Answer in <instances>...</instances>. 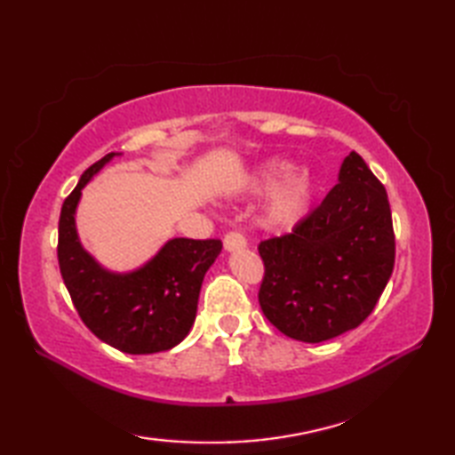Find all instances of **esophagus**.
I'll use <instances>...</instances> for the list:
<instances>
[{
	"label": "esophagus",
	"mask_w": 455,
	"mask_h": 455,
	"mask_svg": "<svg viewBox=\"0 0 455 455\" xmlns=\"http://www.w3.org/2000/svg\"><path fill=\"white\" fill-rule=\"evenodd\" d=\"M222 244H225L227 252H236V250L246 248V238L240 233H228V235H225Z\"/></svg>",
	"instance_id": "obj_1"
}]
</instances>
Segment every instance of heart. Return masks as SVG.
<instances>
[{
  "label": "heart",
  "instance_id": "obj_1",
  "mask_svg": "<svg viewBox=\"0 0 455 455\" xmlns=\"http://www.w3.org/2000/svg\"><path fill=\"white\" fill-rule=\"evenodd\" d=\"M252 189L274 191L264 211V222L272 228H285L305 217L315 199L316 181L308 170L295 172L293 164L269 160L256 172Z\"/></svg>",
  "mask_w": 455,
  "mask_h": 455
}]
</instances>
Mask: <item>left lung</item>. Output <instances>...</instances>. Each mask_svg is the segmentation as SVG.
<instances>
[{"label":"left lung","mask_w":455,"mask_h":455,"mask_svg":"<svg viewBox=\"0 0 455 455\" xmlns=\"http://www.w3.org/2000/svg\"><path fill=\"white\" fill-rule=\"evenodd\" d=\"M258 250L266 267L258 299L267 321L293 340H331L370 316L393 274L387 191L350 152L321 205Z\"/></svg>","instance_id":"left-lung-1"}]
</instances>
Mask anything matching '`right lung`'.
I'll list each match as a JSON object with an SVG mask.
<instances>
[{
	"instance_id": "add662e5",
	"label": "right lung",
	"mask_w": 455,
	"mask_h": 455,
	"mask_svg": "<svg viewBox=\"0 0 455 455\" xmlns=\"http://www.w3.org/2000/svg\"><path fill=\"white\" fill-rule=\"evenodd\" d=\"M111 152L82 173L66 197L58 222V264L84 324L124 354H156L178 346L197 315L203 277L222 250L220 240L170 238L147 264L132 272L103 267L80 243L76 209L82 189Z\"/></svg>"
}]
</instances>
